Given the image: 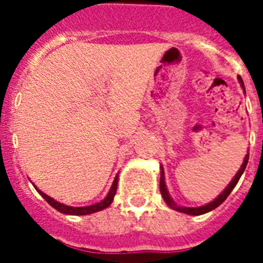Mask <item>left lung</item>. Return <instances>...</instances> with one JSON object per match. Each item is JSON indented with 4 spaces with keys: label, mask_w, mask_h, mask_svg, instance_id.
I'll return each mask as SVG.
<instances>
[{
    "label": "left lung",
    "mask_w": 263,
    "mask_h": 263,
    "mask_svg": "<svg viewBox=\"0 0 263 263\" xmlns=\"http://www.w3.org/2000/svg\"><path fill=\"white\" fill-rule=\"evenodd\" d=\"M239 82H240L241 87H243V90H245V84H243V80H241V78L239 76ZM247 162H249V153L246 154L245 157V161H243V164H241L240 169L237 171L236 176L233 177L232 181L227 185V188H225L224 191L221 192L220 195L217 196L216 199L213 200V202H210V203L204 204V206H199V208H184V206H177V204L175 203V200L171 198V195H169L168 192V188H166V184H165V177H164V169H162V166H161V179H160V190H161V195H162V198H164V200L166 202V204H168L169 208L175 209V210H177V212L180 213H185V214H190V216H200V214H204V213L208 212H212V210H214L216 208H218L222 202H224L227 198H228V195L232 192V190L235 188V185L237 184V181H239V179H240V176L243 175V172H245L246 166H247Z\"/></svg>",
    "instance_id": "left-lung-1"
}]
</instances>
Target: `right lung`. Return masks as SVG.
Listing matches in <instances>:
<instances>
[{
    "label": "right lung",
    "instance_id": "right-lung-1",
    "mask_svg": "<svg viewBox=\"0 0 263 263\" xmlns=\"http://www.w3.org/2000/svg\"><path fill=\"white\" fill-rule=\"evenodd\" d=\"M117 181H119V176H116L115 180H113V184H111L110 190L107 192L106 198L103 200H101L99 203H95V204H91V206H84V208H73V206H68V204H64V203H60L57 200H54L53 198H50L49 195L46 194H43L41 190L36 188V191L43 196V199L46 200L47 203L50 204L51 208H54L55 210H59L60 213H64V214H71V216H86V214H91V213H95V212H101L103 209H106L110 206V203L113 202V198L116 195V191H117Z\"/></svg>",
    "mask_w": 263,
    "mask_h": 263
}]
</instances>
